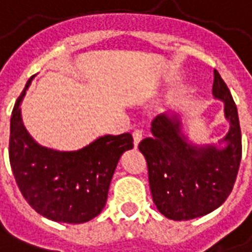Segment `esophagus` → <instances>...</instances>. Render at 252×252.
Listing matches in <instances>:
<instances>
[{
	"label": "esophagus",
	"mask_w": 252,
	"mask_h": 252,
	"mask_svg": "<svg viewBox=\"0 0 252 252\" xmlns=\"http://www.w3.org/2000/svg\"><path fill=\"white\" fill-rule=\"evenodd\" d=\"M132 136H133V145H135V148L139 145V143H140L141 137H143V133H141L140 129H135L133 131V133H132Z\"/></svg>",
	"instance_id": "esophagus-1"
}]
</instances>
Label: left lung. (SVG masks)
I'll list each match as a JSON object with an SVG mask.
<instances>
[{
    "label": "left lung",
    "instance_id": "left-lung-1",
    "mask_svg": "<svg viewBox=\"0 0 252 252\" xmlns=\"http://www.w3.org/2000/svg\"><path fill=\"white\" fill-rule=\"evenodd\" d=\"M212 92L224 101L230 131L225 148L188 144L179 120L163 115L151 123L152 137L140 141L139 150L148 164L154 203L172 220H189L207 215L225 202L234 188L240 159L242 133L235 101L219 72L214 69Z\"/></svg>",
    "mask_w": 252,
    "mask_h": 252
}]
</instances>
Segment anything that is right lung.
<instances>
[{"label": "right lung", "mask_w": 252, "mask_h": 252, "mask_svg": "<svg viewBox=\"0 0 252 252\" xmlns=\"http://www.w3.org/2000/svg\"><path fill=\"white\" fill-rule=\"evenodd\" d=\"M32 79L10 117L9 160L16 183L40 215L70 224L85 223L102 211L117 161L133 148V139L131 133L102 136L74 152L41 147L25 129L20 109Z\"/></svg>", "instance_id": "1"}]
</instances>
